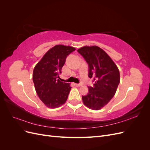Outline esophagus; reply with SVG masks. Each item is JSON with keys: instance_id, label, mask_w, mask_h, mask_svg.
<instances>
[{"instance_id": "1", "label": "esophagus", "mask_w": 150, "mask_h": 150, "mask_svg": "<svg viewBox=\"0 0 150 150\" xmlns=\"http://www.w3.org/2000/svg\"><path fill=\"white\" fill-rule=\"evenodd\" d=\"M75 86H76V87H79V86H82V84H75Z\"/></svg>"}]
</instances>
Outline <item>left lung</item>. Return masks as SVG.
<instances>
[{
    "instance_id": "obj_1",
    "label": "left lung",
    "mask_w": 150,
    "mask_h": 150,
    "mask_svg": "<svg viewBox=\"0 0 150 150\" xmlns=\"http://www.w3.org/2000/svg\"><path fill=\"white\" fill-rule=\"evenodd\" d=\"M78 51L89 65L88 76L95 81L93 87H88V94L82 96L83 103L91 110H101L115 96L120 82V71L108 54L98 46H86Z\"/></svg>"
}]
</instances>
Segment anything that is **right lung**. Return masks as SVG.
Here are the masks:
<instances>
[{"label": "right lung", "mask_w": 150, "mask_h": 150, "mask_svg": "<svg viewBox=\"0 0 150 150\" xmlns=\"http://www.w3.org/2000/svg\"><path fill=\"white\" fill-rule=\"evenodd\" d=\"M76 49L64 45H56L44 54L35 65L33 75L35 91L49 108H56L64 104L71 87L69 83L60 81L59 75L66 59Z\"/></svg>", "instance_id": "obj_1"}]
</instances>
